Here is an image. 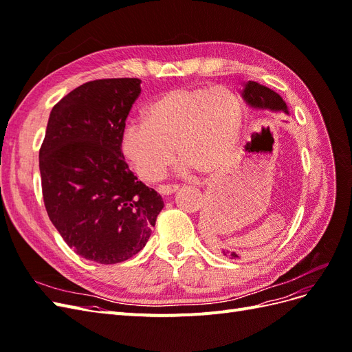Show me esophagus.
<instances>
[{
    "label": "esophagus",
    "instance_id": "esophagus-1",
    "mask_svg": "<svg viewBox=\"0 0 352 352\" xmlns=\"http://www.w3.org/2000/svg\"><path fill=\"white\" fill-rule=\"evenodd\" d=\"M176 190H177V186H168V185H160V186L157 188V192H158L160 195H163V197L172 195L173 192H176Z\"/></svg>",
    "mask_w": 352,
    "mask_h": 352
}]
</instances>
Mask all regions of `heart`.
<instances>
[{"instance_id": "obj_1", "label": "heart", "mask_w": 352, "mask_h": 352, "mask_svg": "<svg viewBox=\"0 0 352 352\" xmlns=\"http://www.w3.org/2000/svg\"><path fill=\"white\" fill-rule=\"evenodd\" d=\"M243 123L239 95L226 87H179L160 95L145 122H127L120 151L145 182L162 176L176 155L185 175L214 173L235 154Z\"/></svg>"}]
</instances>
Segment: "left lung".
<instances>
[{
  "instance_id": "obj_1",
  "label": "left lung",
  "mask_w": 352,
  "mask_h": 352,
  "mask_svg": "<svg viewBox=\"0 0 352 352\" xmlns=\"http://www.w3.org/2000/svg\"><path fill=\"white\" fill-rule=\"evenodd\" d=\"M243 100L247 101L251 107L255 109H270V110H283L287 113V107L285 101L279 94H276L267 87H263V85L250 80L247 85H245V89L242 94ZM221 254L225 257L229 258H239V255L235 251H229V250H221Z\"/></svg>"
}]
</instances>
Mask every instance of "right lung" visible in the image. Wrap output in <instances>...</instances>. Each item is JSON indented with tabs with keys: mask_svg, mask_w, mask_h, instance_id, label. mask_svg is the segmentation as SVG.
Wrapping results in <instances>:
<instances>
[{
	"mask_svg": "<svg viewBox=\"0 0 352 352\" xmlns=\"http://www.w3.org/2000/svg\"><path fill=\"white\" fill-rule=\"evenodd\" d=\"M140 95L136 78L80 85L52 107L39 150L48 217L74 252L95 263L140 252L164 206L120 151V132Z\"/></svg>",
	"mask_w": 352,
	"mask_h": 352,
	"instance_id": "1",
	"label": "right lung"
}]
</instances>
